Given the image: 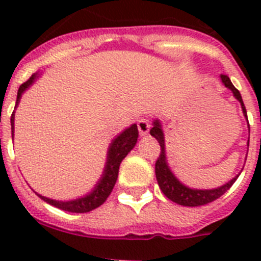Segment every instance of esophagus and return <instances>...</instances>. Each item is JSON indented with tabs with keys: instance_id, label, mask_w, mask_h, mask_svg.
I'll use <instances>...</instances> for the list:
<instances>
[{
	"instance_id": "esophagus-1",
	"label": "esophagus",
	"mask_w": 261,
	"mask_h": 261,
	"mask_svg": "<svg viewBox=\"0 0 261 261\" xmlns=\"http://www.w3.org/2000/svg\"><path fill=\"white\" fill-rule=\"evenodd\" d=\"M137 126H138V132H140V135H141V136L147 135L149 129H150V124H149V120H147V119L138 120Z\"/></svg>"
}]
</instances>
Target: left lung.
Wrapping results in <instances>:
<instances>
[{
	"label": "left lung",
	"instance_id": "1",
	"mask_svg": "<svg viewBox=\"0 0 261 261\" xmlns=\"http://www.w3.org/2000/svg\"><path fill=\"white\" fill-rule=\"evenodd\" d=\"M221 81L222 84L225 85V87H227L229 90L232 91V95L235 96V99L241 103L242 111H243L244 117L247 119V111L244 107V103L242 100L241 93L238 90L235 89L234 85L231 84V81L227 75L221 74ZM248 123V119H247ZM248 128H250V124H248ZM150 135L155 138L156 141L159 142V146H161V154H159L158 159L155 162V176L156 181H158V186L161 188L165 196L167 199H170L171 201L176 202L179 205H183V206H200V205L209 204V202L214 201L218 197L223 195L227 190H230V187L235 183V180L238 179L239 175H237L235 177H232L231 180L227 181L223 186L218 187V188H213V190H193L190 187L184 186L179 179L174 175V172L171 171V168L168 167L167 158H166V145H165V135H163L162 124L158 119L153 121V128L150 129ZM250 141V140H248Z\"/></svg>",
	"mask_w": 261,
	"mask_h": 261
}]
</instances>
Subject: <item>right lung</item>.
I'll return each mask as SVG.
<instances>
[{
	"mask_svg": "<svg viewBox=\"0 0 261 261\" xmlns=\"http://www.w3.org/2000/svg\"><path fill=\"white\" fill-rule=\"evenodd\" d=\"M38 77L39 73H34L30 77V80H27L24 84L20 85L17 94V105H15V108H17L18 103H19L22 94L35 82V80ZM10 120L11 135L14 136V112L11 115ZM137 124H132L129 128L124 129L119 136H116V138L112 140L110 147H108L107 162H106L102 177L95 184L94 190L90 193H87L86 196H84V197H78V199L70 200V201H59V200L48 199V197H44V196L39 195V193H36V195L41 200H44L45 202H48V204L53 205V206H56V208L61 209V211L70 212V213H87L90 211H94V209L100 206L107 200V197L111 195L112 190H114L115 183L117 180V175H119L120 163L128 155L129 151L135 147L136 142H137Z\"/></svg>",
	"mask_w": 261,
	"mask_h": 261,
	"instance_id": "1",
	"label": "right lung"
}]
</instances>
